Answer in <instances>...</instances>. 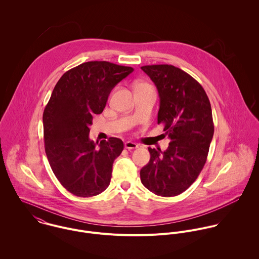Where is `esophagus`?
I'll use <instances>...</instances> for the list:
<instances>
[{
	"mask_svg": "<svg viewBox=\"0 0 259 259\" xmlns=\"http://www.w3.org/2000/svg\"><path fill=\"white\" fill-rule=\"evenodd\" d=\"M124 148H127V149H136V148H139V146L133 142H126L124 144Z\"/></svg>",
	"mask_w": 259,
	"mask_h": 259,
	"instance_id": "obj_1",
	"label": "esophagus"
}]
</instances>
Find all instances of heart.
<instances>
[{
	"label": "heart",
	"mask_w": 259,
	"mask_h": 259,
	"mask_svg": "<svg viewBox=\"0 0 259 259\" xmlns=\"http://www.w3.org/2000/svg\"><path fill=\"white\" fill-rule=\"evenodd\" d=\"M140 85H148V84H147V83H143V82H141V83H139V84H138V87H140Z\"/></svg>",
	"instance_id": "obj_1"
}]
</instances>
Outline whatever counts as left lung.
I'll return each instance as SVG.
<instances>
[{"label": "left lung", "mask_w": 259, "mask_h": 259, "mask_svg": "<svg viewBox=\"0 0 259 259\" xmlns=\"http://www.w3.org/2000/svg\"><path fill=\"white\" fill-rule=\"evenodd\" d=\"M156 85L160 104L157 123L170 139L168 148H148L149 162L141 169L142 184L156 195L185 191L202 170L213 137L211 106L201 84L171 65L144 66Z\"/></svg>", "instance_id": "left-lung-1"}]
</instances>
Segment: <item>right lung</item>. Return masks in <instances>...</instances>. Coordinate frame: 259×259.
Wrapping results in <instances>:
<instances>
[{
	"label": "right lung",
	"mask_w": 259,
	"mask_h": 259,
	"mask_svg": "<svg viewBox=\"0 0 259 259\" xmlns=\"http://www.w3.org/2000/svg\"><path fill=\"white\" fill-rule=\"evenodd\" d=\"M134 72L110 62H87L57 82L42 114L45 150L58 181L79 197L102 193L110 185L114 159L123 143L117 138L89 139L93 115L102 113L111 90Z\"/></svg>",
	"instance_id": "1"
}]
</instances>
